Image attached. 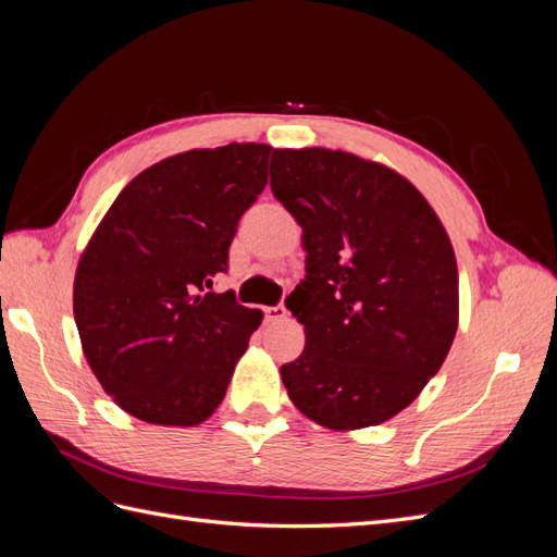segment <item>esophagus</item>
Wrapping results in <instances>:
<instances>
[{
  "label": "esophagus",
  "mask_w": 557,
  "mask_h": 557,
  "mask_svg": "<svg viewBox=\"0 0 557 557\" xmlns=\"http://www.w3.org/2000/svg\"><path fill=\"white\" fill-rule=\"evenodd\" d=\"M262 313H264V320H281L288 315V309H285L283 305H276V307H264Z\"/></svg>",
  "instance_id": "obj_1"
}]
</instances>
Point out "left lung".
<instances>
[{"instance_id": "1", "label": "left lung", "mask_w": 557, "mask_h": 557, "mask_svg": "<svg viewBox=\"0 0 557 557\" xmlns=\"http://www.w3.org/2000/svg\"><path fill=\"white\" fill-rule=\"evenodd\" d=\"M269 174L307 250L285 299L307 334L281 367L288 397L327 430L385 423L440 372L458 332L448 234L416 185L344 150L274 148Z\"/></svg>"}]
</instances>
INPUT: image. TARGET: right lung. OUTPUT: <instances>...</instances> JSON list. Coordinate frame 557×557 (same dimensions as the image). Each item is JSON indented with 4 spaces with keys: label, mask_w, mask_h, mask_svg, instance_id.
I'll list each match as a JSON object with an SVG mask.
<instances>
[{
    "label": "right lung",
    "mask_w": 557,
    "mask_h": 557,
    "mask_svg": "<svg viewBox=\"0 0 557 557\" xmlns=\"http://www.w3.org/2000/svg\"><path fill=\"white\" fill-rule=\"evenodd\" d=\"M272 146L227 144L134 176L78 260L74 318L104 393L150 425L193 428L218 409L262 311L227 274L239 218L267 185Z\"/></svg>",
    "instance_id": "add662e5"
}]
</instances>
